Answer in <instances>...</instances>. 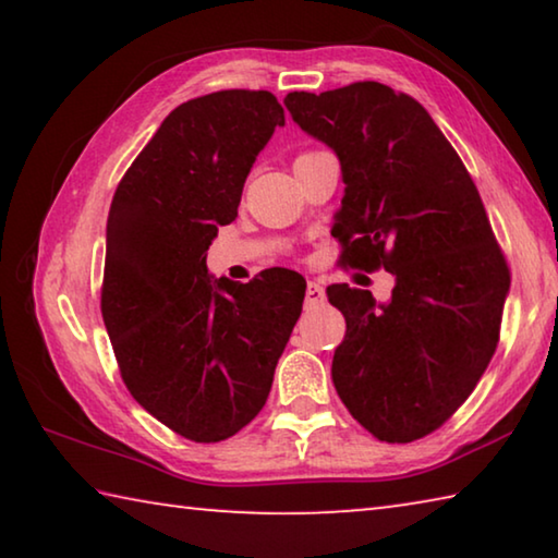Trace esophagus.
<instances>
[{"mask_svg": "<svg viewBox=\"0 0 558 558\" xmlns=\"http://www.w3.org/2000/svg\"><path fill=\"white\" fill-rule=\"evenodd\" d=\"M305 300H307V305H323V302H325V290L319 288V282L307 280Z\"/></svg>", "mask_w": 558, "mask_h": 558, "instance_id": "obj_1", "label": "esophagus"}]
</instances>
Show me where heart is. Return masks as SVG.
<instances>
[{
	"instance_id": "obj_1",
	"label": "heart",
	"mask_w": 558,
	"mask_h": 558,
	"mask_svg": "<svg viewBox=\"0 0 558 558\" xmlns=\"http://www.w3.org/2000/svg\"><path fill=\"white\" fill-rule=\"evenodd\" d=\"M302 155H310V153H302ZM302 155H300V157H302Z\"/></svg>"
}]
</instances>
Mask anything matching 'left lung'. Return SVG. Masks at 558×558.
<instances>
[{
	"mask_svg": "<svg viewBox=\"0 0 558 558\" xmlns=\"http://www.w3.org/2000/svg\"><path fill=\"white\" fill-rule=\"evenodd\" d=\"M292 120L339 157V266L391 272L386 305L329 286L347 319L332 381L349 413L386 442L438 430L499 342L509 266L470 172L428 110L376 81L288 93Z\"/></svg>",
	"mask_w": 558,
	"mask_h": 558,
	"instance_id": "1",
	"label": "left lung"
}]
</instances>
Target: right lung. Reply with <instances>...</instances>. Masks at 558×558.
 <instances>
[{"label":"right lung","mask_w":558,"mask_h":558,"mask_svg":"<svg viewBox=\"0 0 558 558\" xmlns=\"http://www.w3.org/2000/svg\"><path fill=\"white\" fill-rule=\"evenodd\" d=\"M286 112L268 90L186 100L120 179L108 214L100 313L128 391L194 442L256 418L295 327L305 278L270 268L211 280L206 251L239 216L253 162Z\"/></svg>","instance_id":"obj_1"}]
</instances>
